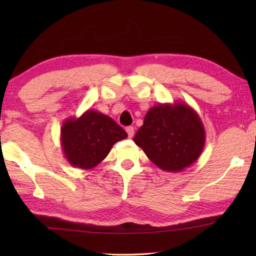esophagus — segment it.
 Wrapping results in <instances>:
<instances>
[{
	"label": "esophagus",
	"instance_id": "esophagus-1",
	"mask_svg": "<svg viewBox=\"0 0 256 256\" xmlns=\"http://www.w3.org/2000/svg\"><path fill=\"white\" fill-rule=\"evenodd\" d=\"M126 132H128V138H133V136H134V128L133 126H128L126 128Z\"/></svg>",
	"mask_w": 256,
	"mask_h": 256
}]
</instances>
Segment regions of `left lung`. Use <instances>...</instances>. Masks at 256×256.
Here are the masks:
<instances>
[{
  "instance_id": "left-lung-1",
  "label": "left lung",
  "mask_w": 256,
  "mask_h": 256,
  "mask_svg": "<svg viewBox=\"0 0 256 256\" xmlns=\"http://www.w3.org/2000/svg\"><path fill=\"white\" fill-rule=\"evenodd\" d=\"M133 141L160 170L180 172L201 156L206 131L198 112L185 102L160 104L146 112Z\"/></svg>"
}]
</instances>
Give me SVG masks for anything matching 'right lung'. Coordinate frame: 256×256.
<instances>
[{
	"mask_svg": "<svg viewBox=\"0 0 256 256\" xmlns=\"http://www.w3.org/2000/svg\"><path fill=\"white\" fill-rule=\"evenodd\" d=\"M128 133L110 116L88 110L80 118H68L60 128V144L68 164L92 170L110 154L116 142Z\"/></svg>",
	"mask_w": 256,
	"mask_h": 256,
	"instance_id": "right-lung-1",
	"label": "right lung"
}]
</instances>
